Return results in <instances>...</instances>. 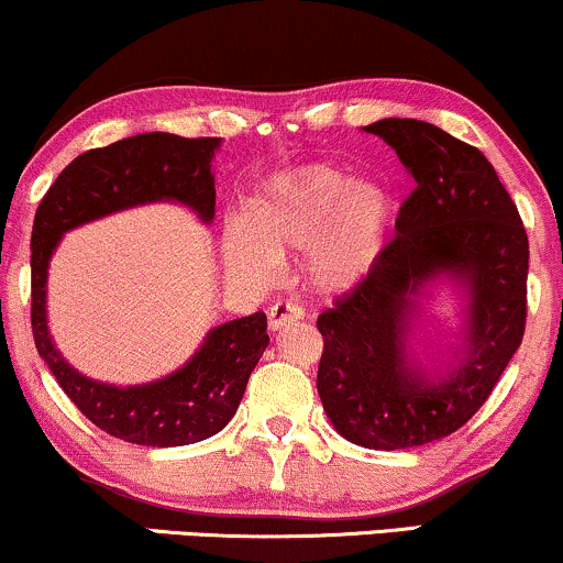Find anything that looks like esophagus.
<instances>
[{"label": "esophagus", "instance_id": "obj_1", "mask_svg": "<svg viewBox=\"0 0 563 563\" xmlns=\"http://www.w3.org/2000/svg\"><path fill=\"white\" fill-rule=\"evenodd\" d=\"M299 320H303V309L299 307V303L277 301L269 307V330H283Z\"/></svg>", "mask_w": 563, "mask_h": 563}]
</instances>
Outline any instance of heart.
I'll return each mask as SVG.
<instances>
[{
	"mask_svg": "<svg viewBox=\"0 0 563 563\" xmlns=\"http://www.w3.org/2000/svg\"><path fill=\"white\" fill-rule=\"evenodd\" d=\"M393 220L383 183L351 178L333 162H303L256 183L243 214L222 230V260L241 280L269 286L283 256L303 252L311 288L346 294L377 267Z\"/></svg>",
	"mask_w": 563,
	"mask_h": 563,
	"instance_id": "b5f03b06",
	"label": "heart"
}]
</instances>
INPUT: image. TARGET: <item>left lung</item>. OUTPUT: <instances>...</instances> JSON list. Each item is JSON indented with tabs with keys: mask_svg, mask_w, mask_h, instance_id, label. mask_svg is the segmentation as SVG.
Masks as SVG:
<instances>
[{
	"mask_svg": "<svg viewBox=\"0 0 563 563\" xmlns=\"http://www.w3.org/2000/svg\"><path fill=\"white\" fill-rule=\"evenodd\" d=\"M364 131L398 154L415 191L367 280L317 320V393L351 443L401 451L456 432L496 388L525 335L530 243L479 148L409 118ZM438 282L463 296V330L451 357L422 365L410 343Z\"/></svg>",
	"mask_w": 563,
	"mask_h": 563,
	"instance_id": "1",
	"label": "left lung"
}]
</instances>
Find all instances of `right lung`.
Listing matches in <instances>:
<instances>
[{"instance_id": "obj_1", "label": "right lung", "mask_w": 563, "mask_h": 563, "mask_svg": "<svg viewBox=\"0 0 563 563\" xmlns=\"http://www.w3.org/2000/svg\"><path fill=\"white\" fill-rule=\"evenodd\" d=\"M222 139H183L141 133L91 148L52 183L33 217L31 233V324L38 356L73 404L112 438L135 445L173 449L212 438L233 419L249 375L267 349L264 311L217 324L199 351L167 377L144 385L91 380L67 364L46 324V277L67 230L123 212L175 201L205 225L214 220L212 157Z\"/></svg>"}]
</instances>
